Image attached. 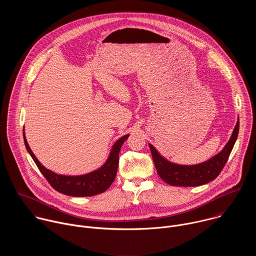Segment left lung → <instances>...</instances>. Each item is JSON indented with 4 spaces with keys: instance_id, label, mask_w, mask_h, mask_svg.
<instances>
[{
    "instance_id": "obj_1",
    "label": "left lung",
    "mask_w": 256,
    "mask_h": 256,
    "mask_svg": "<svg viewBox=\"0 0 256 256\" xmlns=\"http://www.w3.org/2000/svg\"><path fill=\"white\" fill-rule=\"evenodd\" d=\"M238 132L239 120L229 142L220 153L206 162L192 166L177 165L167 161L156 151L152 144H150V150L159 176L166 184L173 186H198L212 181L226 165L237 140Z\"/></svg>"
}]
</instances>
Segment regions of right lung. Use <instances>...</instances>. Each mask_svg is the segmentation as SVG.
Returning <instances> with one entry per match:
<instances>
[{"instance_id": "add662e5", "label": "right lung", "mask_w": 256, "mask_h": 256, "mask_svg": "<svg viewBox=\"0 0 256 256\" xmlns=\"http://www.w3.org/2000/svg\"><path fill=\"white\" fill-rule=\"evenodd\" d=\"M128 138V134L116 140V142L114 144L110 155H109L107 161L100 169L89 174L80 176L58 175L46 169L40 164V162L31 151L26 140L25 134L24 142L27 151L31 155L36 166L38 167L42 174L46 177V179L48 181V184L52 186V188H54L56 192L62 194L70 196H92L104 192L112 184V182L116 179L118 167V154L122 144Z\"/></svg>"}]
</instances>
